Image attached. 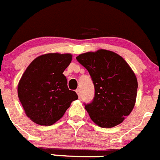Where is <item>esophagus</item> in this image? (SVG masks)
<instances>
[{"label": "esophagus", "mask_w": 160, "mask_h": 160, "mask_svg": "<svg viewBox=\"0 0 160 160\" xmlns=\"http://www.w3.org/2000/svg\"><path fill=\"white\" fill-rule=\"evenodd\" d=\"M76 92H77V95H78V96H79V98L81 97V92H80V89H77V91H76Z\"/></svg>", "instance_id": "obj_1"}]
</instances>
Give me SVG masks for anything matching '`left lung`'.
Here are the masks:
<instances>
[{
	"mask_svg": "<svg viewBox=\"0 0 160 160\" xmlns=\"http://www.w3.org/2000/svg\"><path fill=\"white\" fill-rule=\"evenodd\" d=\"M88 71L95 88L92 101L84 103L91 119L101 128L121 123L132 112L137 95L136 75L116 53L100 49L77 57Z\"/></svg>",
	"mask_w": 160,
	"mask_h": 160,
	"instance_id": "8db88e82",
	"label": "left lung"
}]
</instances>
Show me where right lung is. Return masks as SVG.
<instances>
[{"label":"right lung","instance_id":"obj_1","mask_svg":"<svg viewBox=\"0 0 160 160\" xmlns=\"http://www.w3.org/2000/svg\"><path fill=\"white\" fill-rule=\"evenodd\" d=\"M72 61L71 54L48 53L28 65L18 84V97L27 116L34 123L49 126L64 116L78 99L68 89L63 74Z\"/></svg>","mask_w":160,"mask_h":160}]
</instances>
